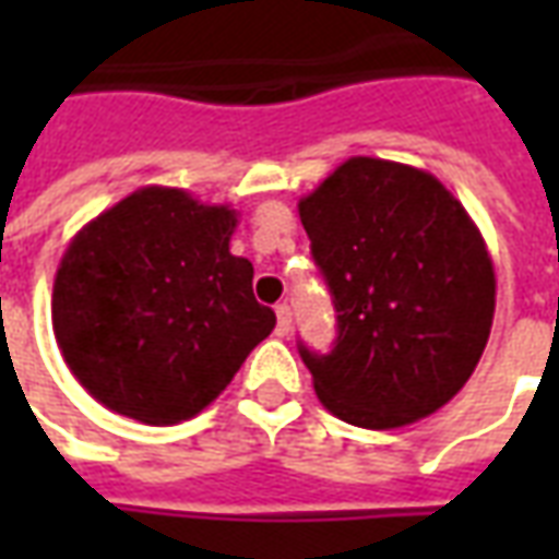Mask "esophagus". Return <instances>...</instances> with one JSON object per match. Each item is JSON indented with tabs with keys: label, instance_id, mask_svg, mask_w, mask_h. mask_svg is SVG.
Segmentation results:
<instances>
[{
	"label": "esophagus",
	"instance_id": "obj_1",
	"mask_svg": "<svg viewBox=\"0 0 559 559\" xmlns=\"http://www.w3.org/2000/svg\"><path fill=\"white\" fill-rule=\"evenodd\" d=\"M275 317H278V326H275V332H278L281 338H287L293 329V314H290V305H278L275 308Z\"/></svg>",
	"mask_w": 559,
	"mask_h": 559
}]
</instances>
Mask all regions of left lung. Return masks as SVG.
<instances>
[{
  "instance_id": "left-lung-1",
  "label": "left lung",
  "mask_w": 559,
  "mask_h": 559,
  "mask_svg": "<svg viewBox=\"0 0 559 559\" xmlns=\"http://www.w3.org/2000/svg\"><path fill=\"white\" fill-rule=\"evenodd\" d=\"M335 302L326 356L299 347L320 404L356 428L431 416L476 371L493 320V263L461 200L428 170L356 155L299 200Z\"/></svg>"
}]
</instances>
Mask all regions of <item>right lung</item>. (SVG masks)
<instances>
[{"mask_svg": "<svg viewBox=\"0 0 559 559\" xmlns=\"http://www.w3.org/2000/svg\"><path fill=\"white\" fill-rule=\"evenodd\" d=\"M239 212L146 185L68 242L53 281V335L80 386L143 425L197 416L275 329L230 254Z\"/></svg>", "mask_w": 559, "mask_h": 559, "instance_id": "obj_1", "label": "right lung"}]
</instances>
